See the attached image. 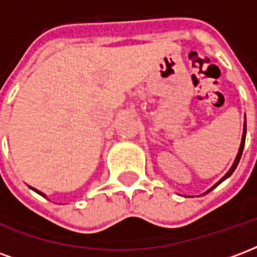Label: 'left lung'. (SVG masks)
<instances>
[{
  "mask_svg": "<svg viewBox=\"0 0 257 257\" xmlns=\"http://www.w3.org/2000/svg\"><path fill=\"white\" fill-rule=\"evenodd\" d=\"M245 136H246V122H245V125H243V134H242V140H241V146H239V151H238V154H237V158H235V161H234V164H232V167L230 168V171H228V172H227L226 175H224V176H223V178H221L220 180H219V182H217V183H216L215 186H213V187H212V189H215L216 186H219V184H220L221 182H223V180H226V179L228 178V176H231V173L234 172V171H235V168H237L238 162H239V160H241V156H242L243 145H245ZM212 189H210V190H212ZM210 190H208V191H206V193H209Z\"/></svg>",
  "mask_w": 257,
  "mask_h": 257,
  "instance_id": "1",
  "label": "left lung"
}]
</instances>
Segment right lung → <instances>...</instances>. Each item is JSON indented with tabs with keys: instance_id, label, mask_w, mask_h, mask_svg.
Instances as JSON below:
<instances>
[{
	"instance_id": "right-lung-1",
	"label": "right lung",
	"mask_w": 257,
	"mask_h": 257,
	"mask_svg": "<svg viewBox=\"0 0 257 257\" xmlns=\"http://www.w3.org/2000/svg\"><path fill=\"white\" fill-rule=\"evenodd\" d=\"M33 190H34V191H37V193H38V194H41L42 197H45V195H44V194H42V193H41V191H38V190H36V189H33Z\"/></svg>"
}]
</instances>
